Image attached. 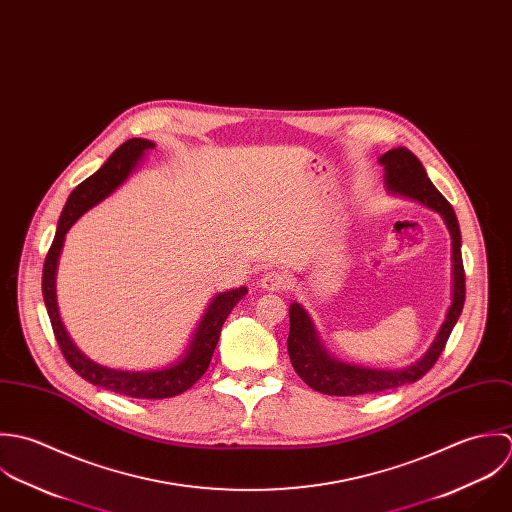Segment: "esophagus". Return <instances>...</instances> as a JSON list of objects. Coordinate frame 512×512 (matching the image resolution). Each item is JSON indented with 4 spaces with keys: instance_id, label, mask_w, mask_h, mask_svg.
Listing matches in <instances>:
<instances>
[{
    "instance_id": "34e87169",
    "label": "esophagus",
    "mask_w": 512,
    "mask_h": 512,
    "mask_svg": "<svg viewBox=\"0 0 512 512\" xmlns=\"http://www.w3.org/2000/svg\"><path fill=\"white\" fill-rule=\"evenodd\" d=\"M261 287H263L265 291H275V293H279V291H285V289L291 287V279H289V275H285L283 271H269L267 275H263Z\"/></svg>"
}]
</instances>
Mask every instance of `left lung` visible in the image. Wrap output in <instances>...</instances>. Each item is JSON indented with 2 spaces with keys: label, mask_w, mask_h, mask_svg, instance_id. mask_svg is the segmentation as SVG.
Here are the masks:
<instances>
[{
  "label": "left lung",
  "mask_w": 512,
  "mask_h": 512,
  "mask_svg": "<svg viewBox=\"0 0 512 512\" xmlns=\"http://www.w3.org/2000/svg\"><path fill=\"white\" fill-rule=\"evenodd\" d=\"M380 162L384 164L386 186L390 192L417 200L419 204L427 205L437 213H441V217L445 219L453 239L451 243L453 245V279H455L453 303L431 348L425 352L421 360H417L415 364H411L404 370H372V368L352 366V364L334 360L322 348L305 308L293 303L289 308L291 332L287 338L291 364L307 386L326 396L378 394V392L394 390L404 384L417 382L439 360L449 340V334L465 305V269H463V257H461V231H459V223L453 207L431 184L421 162L413 152H409L408 148L398 146L394 150H388L380 158Z\"/></svg>",
  "instance_id": "obj_1"
}]
</instances>
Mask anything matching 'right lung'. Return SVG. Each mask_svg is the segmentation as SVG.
I'll use <instances>...</instances> for the list:
<instances>
[{"label": "right lung", "instance_id": "right-lung-1", "mask_svg": "<svg viewBox=\"0 0 512 512\" xmlns=\"http://www.w3.org/2000/svg\"><path fill=\"white\" fill-rule=\"evenodd\" d=\"M154 142L144 138H130L122 146H118L110 158L97 170L91 178L81 182L73 194L69 196L67 204L63 207V213L59 217L55 239L47 251L45 265H43V299L45 307L51 318L53 334L57 338V344L61 348V354L65 356L67 364L89 384L101 386L104 390H110L114 394H122L128 398H142V400H164L174 398L186 390H190L209 368L213 350L217 346L221 326L233 307L247 295L245 287L219 293L211 305L205 310L204 318L194 334V340L186 352V356L166 368L156 372H122V370H110L91 362L87 356H83L77 346L67 336L55 299V273L59 255L63 249V241L71 225L93 205L99 204L108 194H112L136 168L138 160L146 150H152Z\"/></svg>", "mask_w": 512, "mask_h": 512}]
</instances>
